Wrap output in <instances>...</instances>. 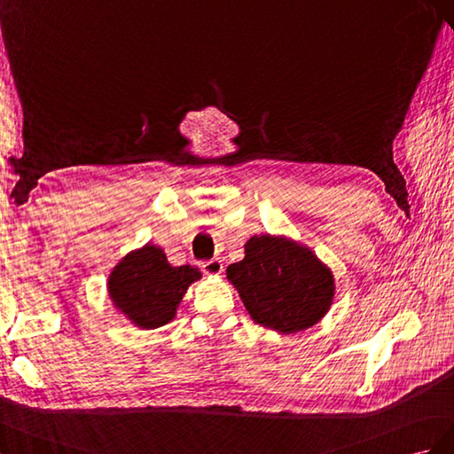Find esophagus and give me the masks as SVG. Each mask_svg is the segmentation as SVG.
Masks as SVG:
<instances>
[{"instance_id": "obj_1", "label": "esophagus", "mask_w": 454, "mask_h": 454, "mask_svg": "<svg viewBox=\"0 0 454 454\" xmlns=\"http://www.w3.org/2000/svg\"><path fill=\"white\" fill-rule=\"evenodd\" d=\"M201 268H203L205 274H209V276H218V274H223V270H224L223 262H220L218 258H213V261H207V262H203V264H201Z\"/></svg>"}]
</instances>
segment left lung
Returning <instances> with one entry per match:
<instances>
[{
  "mask_svg": "<svg viewBox=\"0 0 454 454\" xmlns=\"http://www.w3.org/2000/svg\"><path fill=\"white\" fill-rule=\"evenodd\" d=\"M226 276L251 319L283 334L316 325L333 304V271L312 249L285 236H253L245 258L230 264Z\"/></svg>",
  "mask_w": 454,
  "mask_h": 454,
  "instance_id": "8db88e82",
  "label": "left lung"
}]
</instances>
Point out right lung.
<instances>
[{
	"mask_svg": "<svg viewBox=\"0 0 454 454\" xmlns=\"http://www.w3.org/2000/svg\"><path fill=\"white\" fill-rule=\"evenodd\" d=\"M201 278L190 264L171 266L163 249L146 243L125 254L108 278L114 306L140 329H158L176 316L188 287Z\"/></svg>",
	"mask_w": 454,
	"mask_h": 454,
	"instance_id": "1",
	"label": "right lung"
}]
</instances>
